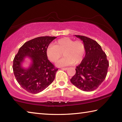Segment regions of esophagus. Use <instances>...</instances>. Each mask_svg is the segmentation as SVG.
Masks as SVG:
<instances>
[{
	"instance_id": "34e87169",
	"label": "esophagus",
	"mask_w": 122,
	"mask_h": 122,
	"mask_svg": "<svg viewBox=\"0 0 122 122\" xmlns=\"http://www.w3.org/2000/svg\"><path fill=\"white\" fill-rule=\"evenodd\" d=\"M68 69V68H62L61 69L63 70V71H67V70Z\"/></svg>"
}]
</instances>
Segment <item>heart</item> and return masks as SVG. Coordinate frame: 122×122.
Here are the masks:
<instances>
[{
	"label": "heart",
	"mask_w": 122,
	"mask_h": 122,
	"mask_svg": "<svg viewBox=\"0 0 122 122\" xmlns=\"http://www.w3.org/2000/svg\"><path fill=\"white\" fill-rule=\"evenodd\" d=\"M86 47L81 41H74L69 38H63L55 41L54 45H50L46 49L48 59L56 62L64 55L58 63L60 67L78 64L83 60L85 55Z\"/></svg>",
	"instance_id": "heart-1"
}]
</instances>
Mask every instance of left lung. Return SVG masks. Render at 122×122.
I'll return each mask as SVG.
<instances>
[{
    "instance_id": "1",
    "label": "left lung",
    "mask_w": 122,
    "mask_h": 122,
    "mask_svg": "<svg viewBox=\"0 0 122 122\" xmlns=\"http://www.w3.org/2000/svg\"><path fill=\"white\" fill-rule=\"evenodd\" d=\"M83 41L86 55L76 67V73L71 79V83L84 92L96 89L106 77L109 67L107 55L96 41L88 37L75 35Z\"/></svg>"
}]
</instances>
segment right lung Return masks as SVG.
<instances>
[{
  "mask_svg": "<svg viewBox=\"0 0 122 122\" xmlns=\"http://www.w3.org/2000/svg\"><path fill=\"white\" fill-rule=\"evenodd\" d=\"M56 37L40 36L25 43L13 60V70L20 86L30 93L38 94L53 82L58 69L48 60L46 49ZM26 57L31 60L28 68L22 67Z\"/></svg>",
  "mask_w": 122,
  "mask_h": 122,
  "instance_id": "add662e5",
  "label": "right lung"
}]
</instances>
